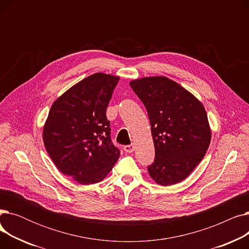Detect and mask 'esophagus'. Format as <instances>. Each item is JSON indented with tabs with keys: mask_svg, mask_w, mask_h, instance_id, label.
<instances>
[{
	"mask_svg": "<svg viewBox=\"0 0 249 249\" xmlns=\"http://www.w3.org/2000/svg\"><path fill=\"white\" fill-rule=\"evenodd\" d=\"M134 149H135V145H134V144L126 145V146L124 147V150H125L126 152H128V153H131V152H133V151H134Z\"/></svg>",
	"mask_w": 249,
	"mask_h": 249,
	"instance_id": "esophagus-1",
	"label": "esophagus"
}]
</instances>
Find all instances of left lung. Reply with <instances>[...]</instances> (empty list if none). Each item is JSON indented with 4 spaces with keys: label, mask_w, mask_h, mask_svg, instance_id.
<instances>
[{
    "label": "left lung",
    "mask_w": 249,
    "mask_h": 249,
    "mask_svg": "<svg viewBox=\"0 0 249 249\" xmlns=\"http://www.w3.org/2000/svg\"><path fill=\"white\" fill-rule=\"evenodd\" d=\"M144 104L155 149L150 178L160 186L184 180L206 154L212 131L202 102L166 76H145L129 83Z\"/></svg>",
    "instance_id": "left-lung-1"
}]
</instances>
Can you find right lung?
<instances>
[{"instance_id": "add662e5", "label": "right lung", "mask_w": 249, "mask_h": 249, "mask_svg": "<svg viewBox=\"0 0 249 249\" xmlns=\"http://www.w3.org/2000/svg\"><path fill=\"white\" fill-rule=\"evenodd\" d=\"M119 76L96 72L58 97L43 126V142L55 166L81 185L103 180L119 159L106 109Z\"/></svg>"}]
</instances>
